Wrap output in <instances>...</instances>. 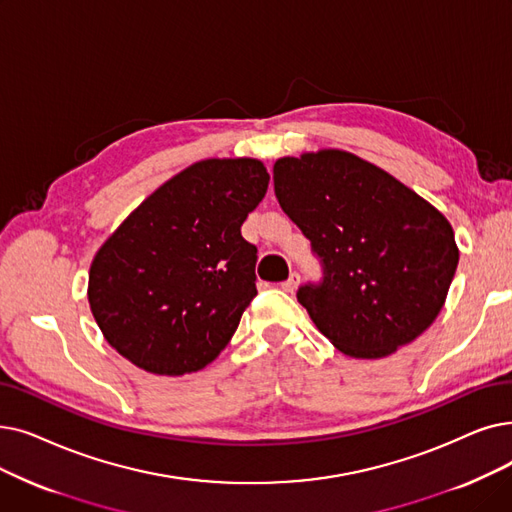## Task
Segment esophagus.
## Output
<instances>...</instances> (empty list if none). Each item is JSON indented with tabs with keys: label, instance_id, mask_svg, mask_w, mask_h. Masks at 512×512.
<instances>
[{
	"label": "esophagus",
	"instance_id": "obj_1",
	"mask_svg": "<svg viewBox=\"0 0 512 512\" xmlns=\"http://www.w3.org/2000/svg\"><path fill=\"white\" fill-rule=\"evenodd\" d=\"M280 286H282V291H286V293H293L295 288L299 286V274H297V272H293L291 276H288V280H284Z\"/></svg>",
	"mask_w": 512,
	"mask_h": 512
}]
</instances>
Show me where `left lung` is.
<instances>
[{
    "instance_id": "left-lung-1",
    "label": "left lung",
    "mask_w": 512,
    "mask_h": 512,
    "mask_svg": "<svg viewBox=\"0 0 512 512\" xmlns=\"http://www.w3.org/2000/svg\"><path fill=\"white\" fill-rule=\"evenodd\" d=\"M274 192L322 263V280L299 286L297 299L339 351L385 358L433 324L458 247L425 198L345 150L278 159Z\"/></svg>"
}]
</instances>
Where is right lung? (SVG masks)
<instances>
[{
	"mask_svg": "<svg viewBox=\"0 0 512 512\" xmlns=\"http://www.w3.org/2000/svg\"><path fill=\"white\" fill-rule=\"evenodd\" d=\"M257 159H207L171 177L115 230L90 268L104 339L138 368L180 376L211 364L257 295L242 221L268 192Z\"/></svg>",
	"mask_w": 512,
	"mask_h": 512,
	"instance_id": "obj_1",
	"label": "right lung"
}]
</instances>
